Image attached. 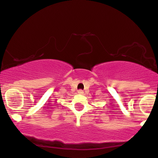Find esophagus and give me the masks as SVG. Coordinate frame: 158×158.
Masks as SVG:
<instances>
[{
    "label": "esophagus",
    "mask_w": 158,
    "mask_h": 158,
    "mask_svg": "<svg viewBox=\"0 0 158 158\" xmlns=\"http://www.w3.org/2000/svg\"><path fill=\"white\" fill-rule=\"evenodd\" d=\"M78 94H84V91L81 90V89H79V90L78 91Z\"/></svg>",
    "instance_id": "34e87169"
}]
</instances>
